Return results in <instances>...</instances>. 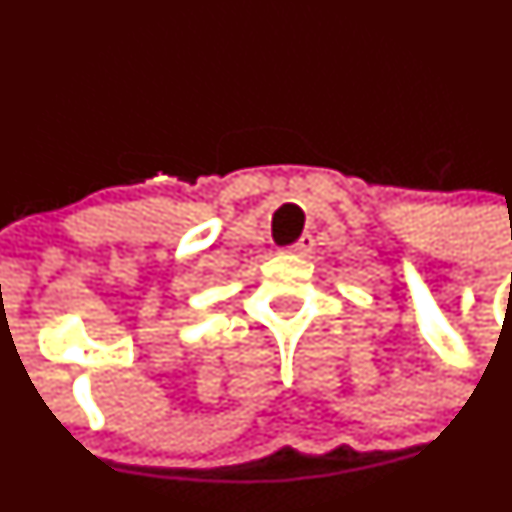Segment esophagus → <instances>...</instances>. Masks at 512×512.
I'll return each mask as SVG.
<instances>
[{
    "label": "esophagus",
    "instance_id": "1",
    "mask_svg": "<svg viewBox=\"0 0 512 512\" xmlns=\"http://www.w3.org/2000/svg\"><path fill=\"white\" fill-rule=\"evenodd\" d=\"M312 246H315V239H312L310 234H302L298 241H295L293 246H288V254H295V256H307L312 251Z\"/></svg>",
    "mask_w": 512,
    "mask_h": 512
}]
</instances>
